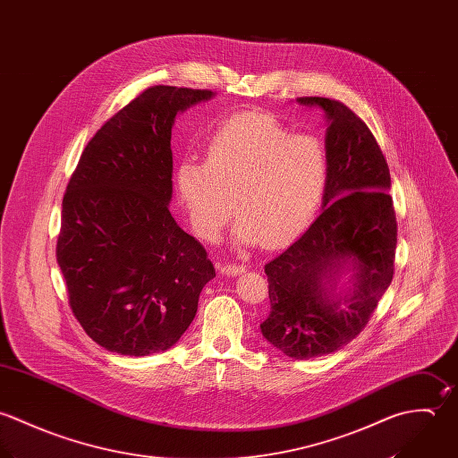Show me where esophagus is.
Wrapping results in <instances>:
<instances>
[{"mask_svg": "<svg viewBox=\"0 0 458 458\" xmlns=\"http://www.w3.org/2000/svg\"><path fill=\"white\" fill-rule=\"evenodd\" d=\"M219 271L225 276H237L242 275L246 271V267L244 266H237V264H225V266H221Z\"/></svg>", "mask_w": 458, "mask_h": 458, "instance_id": "1", "label": "esophagus"}]
</instances>
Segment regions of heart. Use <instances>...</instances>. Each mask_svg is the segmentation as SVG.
Segmentation results:
<instances>
[{
	"instance_id": "heart-1",
	"label": "heart",
	"mask_w": 458,
	"mask_h": 458,
	"mask_svg": "<svg viewBox=\"0 0 458 458\" xmlns=\"http://www.w3.org/2000/svg\"><path fill=\"white\" fill-rule=\"evenodd\" d=\"M327 172V152L320 140L292 134L275 114L250 111L216 127L205 161H181L175 185L189 223L201 239H217L233 208L237 248L260 241L276 246L311 219Z\"/></svg>"
}]
</instances>
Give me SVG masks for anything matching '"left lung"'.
I'll list each match as a JSON object with an SVG mask.
<instances>
[{
	"instance_id": "1",
	"label": "left lung",
	"mask_w": 458,
	"mask_h": 458,
	"mask_svg": "<svg viewBox=\"0 0 458 458\" xmlns=\"http://www.w3.org/2000/svg\"><path fill=\"white\" fill-rule=\"evenodd\" d=\"M327 118V182L320 216L266 266L271 313L264 338L292 360L340 351L365 329L394 271L396 216L391 177L377 140L344 102L299 97ZM353 286L336 293L339 276Z\"/></svg>"
}]
</instances>
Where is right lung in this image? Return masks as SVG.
<instances>
[{
  "label": "right lung",
  "instance_id": "1",
  "mask_svg": "<svg viewBox=\"0 0 458 458\" xmlns=\"http://www.w3.org/2000/svg\"><path fill=\"white\" fill-rule=\"evenodd\" d=\"M212 95L147 89L95 132L67 185L56 260L74 317L109 352L174 347L216 276L168 208L175 116Z\"/></svg>",
  "mask_w": 458,
  "mask_h": 458
}]
</instances>
